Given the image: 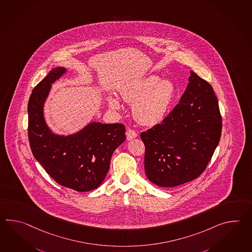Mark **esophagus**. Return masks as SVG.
<instances>
[{"label": "esophagus", "instance_id": "34e87169", "mask_svg": "<svg viewBox=\"0 0 252 252\" xmlns=\"http://www.w3.org/2000/svg\"><path fill=\"white\" fill-rule=\"evenodd\" d=\"M137 136V133L134 131V129L129 128L126 131V138L127 140L133 139Z\"/></svg>", "mask_w": 252, "mask_h": 252}]
</instances>
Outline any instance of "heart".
I'll return each instance as SVG.
<instances>
[{
	"mask_svg": "<svg viewBox=\"0 0 252 252\" xmlns=\"http://www.w3.org/2000/svg\"><path fill=\"white\" fill-rule=\"evenodd\" d=\"M125 100L134 103L133 113L137 121L144 125H156L166 116L175 96L172 81L151 75L142 78L122 90ZM113 109L120 108L117 97H109Z\"/></svg>",
	"mask_w": 252,
	"mask_h": 252,
	"instance_id": "1",
	"label": "heart"
}]
</instances>
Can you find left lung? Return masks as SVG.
Masks as SVG:
<instances>
[{
  "label": "left lung",
  "instance_id": "1",
  "mask_svg": "<svg viewBox=\"0 0 252 252\" xmlns=\"http://www.w3.org/2000/svg\"><path fill=\"white\" fill-rule=\"evenodd\" d=\"M222 119L211 84L190 71L189 84L174 109L140 136L145 144L147 178L174 187L198 178L221 135Z\"/></svg>",
  "mask_w": 252,
  "mask_h": 252
}]
</instances>
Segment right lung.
<instances>
[{
    "instance_id": "1",
    "label": "right lung",
    "mask_w": 252,
    "mask_h": 252,
    "mask_svg": "<svg viewBox=\"0 0 252 252\" xmlns=\"http://www.w3.org/2000/svg\"><path fill=\"white\" fill-rule=\"evenodd\" d=\"M65 68L51 69L30 96L28 136L35 159L59 185L78 191L97 188L110 166L113 153L126 140L123 124L92 123L76 134H53L45 124L43 103L51 84Z\"/></svg>"
}]
</instances>
